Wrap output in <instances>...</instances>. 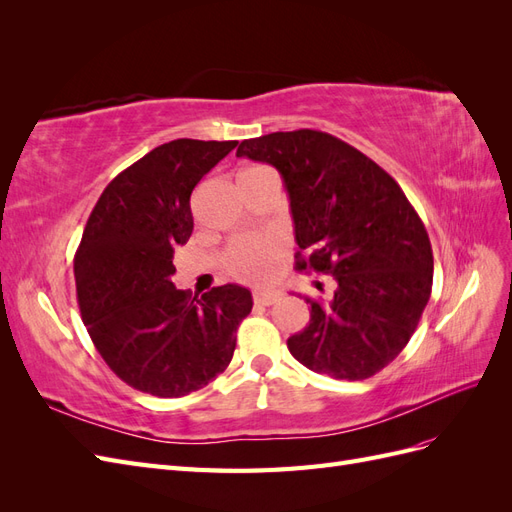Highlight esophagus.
I'll use <instances>...</instances> for the list:
<instances>
[{"label":"esophagus","mask_w":512,"mask_h":512,"mask_svg":"<svg viewBox=\"0 0 512 512\" xmlns=\"http://www.w3.org/2000/svg\"><path fill=\"white\" fill-rule=\"evenodd\" d=\"M254 303L256 305H273L282 299L280 290H254Z\"/></svg>","instance_id":"obj_1"}]
</instances>
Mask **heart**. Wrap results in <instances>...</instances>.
<instances>
[{
	"label": "heart",
	"instance_id": "b5f03b06",
	"mask_svg": "<svg viewBox=\"0 0 512 512\" xmlns=\"http://www.w3.org/2000/svg\"><path fill=\"white\" fill-rule=\"evenodd\" d=\"M265 166L245 168L241 175L256 173ZM286 256V241L277 235L237 239L228 245L224 254V265L232 277L250 284H265L280 271Z\"/></svg>",
	"mask_w": 512,
	"mask_h": 512
}]
</instances>
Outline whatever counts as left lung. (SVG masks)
I'll use <instances>...</instances> for the list:
<instances>
[{"label": "left lung", "instance_id": "8db88e82", "mask_svg": "<svg viewBox=\"0 0 512 512\" xmlns=\"http://www.w3.org/2000/svg\"><path fill=\"white\" fill-rule=\"evenodd\" d=\"M237 156L280 170L297 269L333 275L327 299H305L309 324L288 337L290 354L335 380L378 374L410 342L433 282L429 235L404 190L365 153L318 130L247 138Z\"/></svg>", "mask_w": 512, "mask_h": 512}]
</instances>
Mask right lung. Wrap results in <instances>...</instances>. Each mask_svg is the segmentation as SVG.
Here are the masks:
<instances>
[{"label":"right lung","mask_w":512,"mask_h":512,"mask_svg":"<svg viewBox=\"0 0 512 512\" xmlns=\"http://www.w3.org/2000/svg\"><path fill=\"white\" fill-rule=\"evenodd\" d=\"M237 141L177 138L106 185L74 256L76 299L104 363L136 391L183 397L228 367L252 294L177 290L175 250L190 239L196 183Z\"/></svg>","instance_id":"obj_1"}]
</instances>
